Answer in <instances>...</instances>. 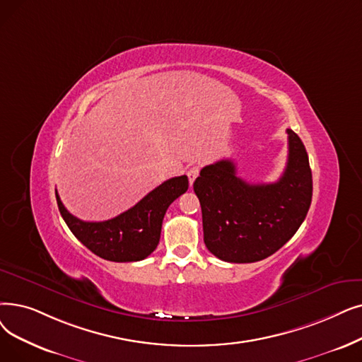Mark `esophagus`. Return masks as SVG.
Segmentation results:
<instances>
[{"label": "esophagus", "instance_id": "1", "mask_svg": "<svg viewBox=\"0 0 362 362\" xmlns=\"http://www.w3.org/2000/svg\"><path fill=\"white\" fill-rule=\"evenodd\" d=\"M187 179H189V183L192 185L194 182H195V179L198 177V175H199V167L198 165H194V167H191L189 170H187Z\"/></svg>", "mask_w": 362, "mask_h": 362}]
</instances>
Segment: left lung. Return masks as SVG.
<instances>
[{
    "label": "left lung",
    "instance_id": "1",
    "mask_svg": "<svg viewBox=\"0 0 362 362\" xmlns=\"http://www.w3.org/2000/svg\"><path fill=\"white\" fill-rule=\"evenodd\" d=\"M288 134L287 167L275 183L251 185L230 160L206 165L194 191L202 211L204 243L230 263H253L274 255L303 223L312 201V171L305 145Z\"/></svg>",
    "mask_w": 362,
    "mask_h": 362
}]
</instances>
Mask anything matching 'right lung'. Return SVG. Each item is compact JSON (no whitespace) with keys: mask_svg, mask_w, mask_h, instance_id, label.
<instances>
[{"mask_svg":"<svg viewBox=\"0 0 362 362\" xmlns=\"http://www.w3.org/2000/svg\"><path fill=\"white\" fill-rule=\"evenodd\" d=\"M187 186L186 176L168 179L134 207L105 222H84L65 209L57 191L56 199L68 228L91 253L111 262H137L146 259L158 245L164 214Z\"/></svg>","mask_w":362,"mask_h":362,"instance_id":"1","label":"right lung"}]
</instances>
